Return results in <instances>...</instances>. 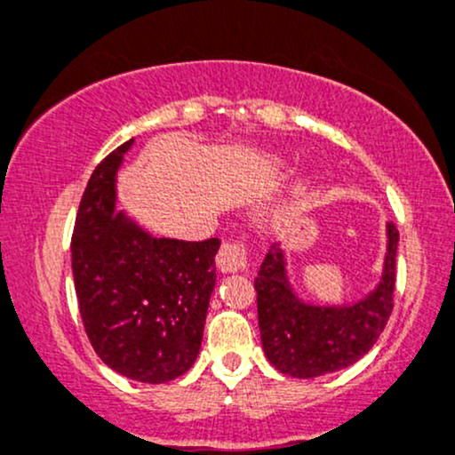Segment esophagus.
Instances as JSON below:
<instances>
[{
  "mask_svg": "<svg viewBox=\"0 0 455 455\" xmlns=\"http://www.w3.org/2000/svg\"><path fill=\"white\" fill-rule=\"evenodd\" d=\"M217 268L221 272H240L247 268V247L243 240L223 243L217 253Z\"/></svg>",
  "mask_w": 455,
  "mask_h": 455,
  "instance_id": "1",
  "label": "esophagus"
}]
</instances>
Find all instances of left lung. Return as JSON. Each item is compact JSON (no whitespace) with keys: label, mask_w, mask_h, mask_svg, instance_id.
Instances as JSON below:
<instances>
[{"label":"left lung","mask_w":455,"mask_h":455,"mask_svg":"<svg viewBox=\"0 0 455 455\" xmlns=\"http://www.w3.org/2000/svg\"><path fill=\"white\" fill-rule=\"evenodd\" d=\"M398 229L387 223V253L375 291L345 307H317L296 296L287 279L285 253L272 244L258 276V319L264 354L283 375L313 379L343 371L366 355L394 308Z\"/></svg>","instance_id":"left-lung-1"}]
</instances>
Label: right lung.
<instances>
[{
    "mask_svg": "<svg viewBox=\"0 0 455 455\" xmlns=\"http://www.w3.org/2000/svg\"><path fill=\"white\" fill-rule=\"evenodd\" d=\"M127 140L91 174L72 236L80 317L95 354L119 375L168 383L200 354L219 238H155L115 212L116 170Z\"/></svg>",
    "mask_w": 455,
    "mask_h": 455,
    "instance_id": "right-lung-1",
    "label": "right lung"
}]
</instances>
